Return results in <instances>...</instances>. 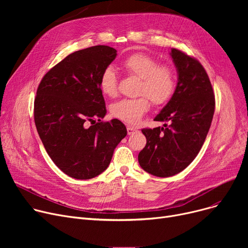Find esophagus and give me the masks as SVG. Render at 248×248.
Listing matches in <instances>:
<instances>
[{
    "mask_svg": "<svg viewBox=\"0 0 248 248\" xmlns=\"http://www.w3.org/2000/svg\"><path fill=\"white\" fill-rule=\"evenodd\" d=\"M126 129H127V135L131 136V135H134L137 133V128H135L134 126H131V125H127L126 126Z\"/></svg>",
    "mask_w": 248,
    "mask_h": 248,
    "instance_id": "34e87169",
    "label": "esophagus"
}]
</instances>
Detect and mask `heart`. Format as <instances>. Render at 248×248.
<instances>
[{
  "label": "heart",
  "instance_id": "1",
  "mask_svg": "<svg viewBox=\"0 0 248 248\" xmlns=\"http://www.w3.org/2000/svg\"><path fill=\"white\" fill-rule=\"evenodd\" d=\"M122 67L128 75L139 78V96L113 102L109 110L115 119L128 124H136L149 110L150 100L154 106H162L172 97L176 86V74L170 65L159 64L155 58L144 53L127 56L122 62ZM99 87L104 95L116 96L119 91L117 76L112 68L103 70L99 78Z\"/></svg>",
  "mask_w": 248,
  "mask_h": 248
}]
</instances>
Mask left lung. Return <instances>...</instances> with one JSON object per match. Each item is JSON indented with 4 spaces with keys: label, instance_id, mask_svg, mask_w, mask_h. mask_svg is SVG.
I'll use <instances>...</instances> for the list:
<instances>
[{
    "label": "left lung",
    "instance_id": "1",
    "mask_svg": "<svg viewBox=\"0 0 248 248\" xmlns=\"http://www.w3.org/2000/svg\"><path fill=\"white\" fill-rule=\"evenodd\" d=\"M171 56L178 83L170 101L155 117V121L171 124L142 128L147 144L138 157L146 172L162 178L183 171L196 158L215 110L213 88L202 64L178 49L171 50Z\"/></svg>",
    "mask_w": 248,
    "mask_h": 248
}]
</instances>
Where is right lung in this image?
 <instances>
[{"label": "right lung", "mask_w": 248, "mask_h": 248, "mask_svg": "<svg viewBox=\"0 0 248 248\" xmlns=\"http://www.w3.org/2000/svg\"><path fill=\"white\" fill-rule=\"evenodd\" d=\"M116 50L97 45L78 50L42 78L34 100L37 132L51 160L71 178L87 180L108 167L113 151L126 136L119 120L107 113L99 87Z\"/></svg>", "instance_id": "right-lung-1"}]
</instances>
